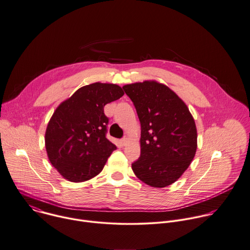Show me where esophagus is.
Wrapping results in <instances>:
<instances>
[{"instance_id": "esophagus-1", "label": "esophagus", "mask_w": 250, "mask_h": 250, "mask_svg": "<svg viewBox=\"0 0 250 250\" xmlns=\"http://www.w3.org/2000/svg\"><path fill=\"white\" fill-rule=\"evenodd\" d=\"M127 142H128V139L126 138V137H125V138H123L122 140H121V143L125 146V145H126L127 144Z\"/></svg>"}]
</instances>
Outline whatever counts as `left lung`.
Instances as JSON below:
<instances>
[{
	"label": "left lung",
	"mask_w": 250,
	"mask_h": 250,
	"mask_svg": "<svg viewBox=\"0 0 250 250\" xmlns=\"http://www.w3.org/2000/svg\"><path fill=\"white\" fill-rule=\"evenodd\" d=\"M140 124L141 154L131 165L136 177L154 188L177 181L191 165L198 147L195 120L186 103L155 80L123 86Z\"/></svg>",
	"instance_id": "left-lung-1"
}]
</instances>
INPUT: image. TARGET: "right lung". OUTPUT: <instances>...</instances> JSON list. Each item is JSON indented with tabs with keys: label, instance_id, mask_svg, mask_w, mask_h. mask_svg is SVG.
Instances as JSON below:
<instances>
[{
	"label": "right lung",
	"instance_id": "add662e5",
	"mask_svg": "<svg viewBox=\"0 0 250 250\" xmlns=\"http://www.w3.org/2000/svg\"><path fill=\"white\" fill-rule=\"evenodd\" d=\"M125 92L115 83H94L79 88L53 112L44 134L50 164L71 182H84L98 175L117 149L106 134L104 106Z\"/></svg>",
	"mask_w": 250,
	"mask_h": 250
}]
</instances>
